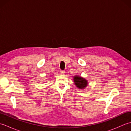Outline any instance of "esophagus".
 <instances>
[{
	"label": "esophagus",
	"mask_w": 131,
	"mask_h": 131,
	"mask_svg": "<svg viewBox=\"0 0 131 131\" xmlns=\"http://www.w3.org/2000/svg\"><path fill=\"white\" fill-rule=\"evenodd\" d=\"M60 73H61V74H62V75H65V71H63V70H61L60 71Z\"/></svg>",
	"instance_id": "esophagus-1"
}]
</instances>
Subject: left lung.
I'll use <instances>...</instances> for the list:
<instances>
[{"label": "left lung", "instance_id": "obj_1", "mask_svg": "<svg viewBox=\"0 0 131 131\" xmlns=\"http://www.w3.org/2000/svg\"><path fill=\"white\" fill-rule=\"evenodd\" d=\"M73 80L75 84L79 89H84L88 85V82L83 78L76 75L74 77Z\"/></svg>", "mask_w": 131, "mask_h": 131}]
</instances>
